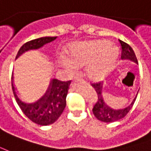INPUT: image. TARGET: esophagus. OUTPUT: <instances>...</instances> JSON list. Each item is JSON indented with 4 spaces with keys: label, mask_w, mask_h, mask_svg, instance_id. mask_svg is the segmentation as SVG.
<instances>
[{
    "label": "esophagus",
    "mask_w": 151,
    "mask_h": 151,
    "mask_svg": "<svg viewBox=\"0 0 151 151\" xmlns=\"http://www.w3.org/2000/svg\"><path fill=\"white\" fill-rule=\"evenodd\" d=\"M73 82H80V83H83V79H81L80 77H74L73 78Z\"/></svg>",
    "instance_id": "obj_1"
}]
</instances>
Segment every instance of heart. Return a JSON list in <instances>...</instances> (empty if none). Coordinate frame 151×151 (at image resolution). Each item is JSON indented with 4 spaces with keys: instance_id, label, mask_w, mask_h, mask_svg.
Returning <instances> with one entry per match:
<instances>
[{
    "instance_id": "heart-1",
    "label": "heart",
    "mask_w": 151,
    "mask_h": 151,
    "mask_svg": "<svg viewBox=\"0 0 151 151\" xmlns=\"http://www.w3.org/2000/svg\"><path fill=\"white\" fill-rule=\"evenodd\" d=\"M68 54V58H58L59 66L71 73L76 68L86 66L87 76L94 80L106 76L114 68L119 56L118 49L105 40L73 44L69 47Z\"/></svg>"
}]
</instances>
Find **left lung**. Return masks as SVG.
Segmentation results:
<instances>
[{
    "label": "left lung",
    "instance_id": "obj_1",
    "mask_svg": "<svg viewBox=\"0 0 151 151\" xmlns=\"http://www.w3.org/2000/svg\"><path fill=\"white\" fill-rule=\"evenodd\" d=\"M119 42L121 44V47H122V59H129L133 62L137 63V58H136V55H135L131 47L122 40H119ZM92 86L95 89L96 95H97V101L96 102L93 106L92 112L96 117L101 122L108 123V122H114L122 119L123 117H125L128 114L129 110L131 109L134 105V101L137 98V93L131 102V104L128 105L127 107L124 108V109H113L110 106H109L104 102V98H103V82L92 83Z\"/></svg>",
    "mask_w": 151,
    "mask_h": 151
}]
</instances>
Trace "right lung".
I'll return each mask as SVG.
<instances>
[{"mask_svg": "<svg viewBox=\"0 0 151 151\" xmlns=\"http://www.w3.org/2000/svg\"><path fill=\"white\" fill-rule=\"evenodd\" d=\"M56 38L57 37H42L27 42L19 49L16 59L26 51L39 49L44 45L55 40ZM70 83L71 81L63 82L52 79L47 92L40 99L33 103H26L22 101L17 96L14 83V75H12V89L17 104L30 121L40 125L53 124L61 116L66 107V97Z\"/></svg>", "mask_w": 151, "mask_h": 151, "instance_id": "1", "label": "right lung"}]
</instances>
